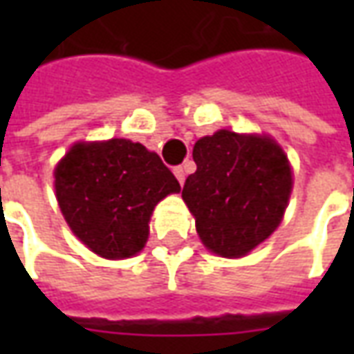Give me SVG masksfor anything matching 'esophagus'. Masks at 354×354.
Listing matches in <instances>:
<instances>
[{
	"label": "esophagus",
	"mask_w": 354,
	"mask_h": 354,
	"mask_svg": "<svg viewBox=\"0 0 354 354\" xmlns=\"http://www.w3.org/2000/svg\"><path fill=\"white\" fill-rule=\"evenodd\" d=\"M174 176L178 178V182H180V184H184V180H185L184 167H174Z\"/></svg>",
	"instance_id": "esophagus-1"
}]
</instances>
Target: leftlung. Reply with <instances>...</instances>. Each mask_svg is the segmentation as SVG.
Masks as SVG:
<instances>
[{
    "label": "left lung",
    "instance_id": "left-lung-1",
    "mask_svg": "<svg viewBox=\"0 0 354 354\" xmlns=\"http://www.w3.org/2000/svg\"><path fill=\"white\" fill-rule=\"evenodd\" d=\"M193 161L182 197L210 252L241 258L279 227L292 172L273 140L218 131L195 144Z\"/></svg>",
    "mask_w": 354,
    "mask_h": 354
}]
</instances>
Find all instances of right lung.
I'll return each mask as SVG.
<instances>
[{"label": "right lung", "instance_id": "add662e5", "mask_svg": "<svg viewBox=\"0 0 354 354\" xmlns=\"http://www.w3.org/2000/svg\"><path fill=\"white\" fill-rule=\"evenodd\" d=\"M60 210L81 243L109 260L146 245L155 205L180 184L157 153L113 138L75 144L55 170Z\"/></svg>", "mask_w": 354, "mask_h": 354}]
</instances>
